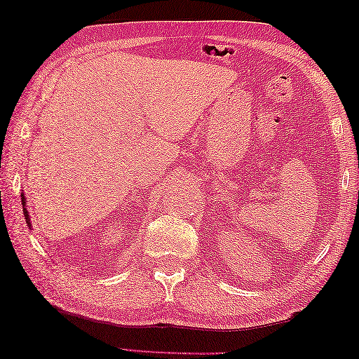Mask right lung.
Segmentation results:
<instances>
[{"instance_id": "1", "label": "right lung", "mask_w": 359, "mask_h": 359, "mask_svg": "<svg viewBox=\"0 0 359 359\" xmlns=\"http://www.w3.org/2000/svg\"><path fill=\"white\" fill-rule=\"evenodd\" d=\"M22 205H23V215H25V219H27V224L30 226V216H28V211H27V202H25V196L22 194Z\"/></svg>"}]
</instances>
